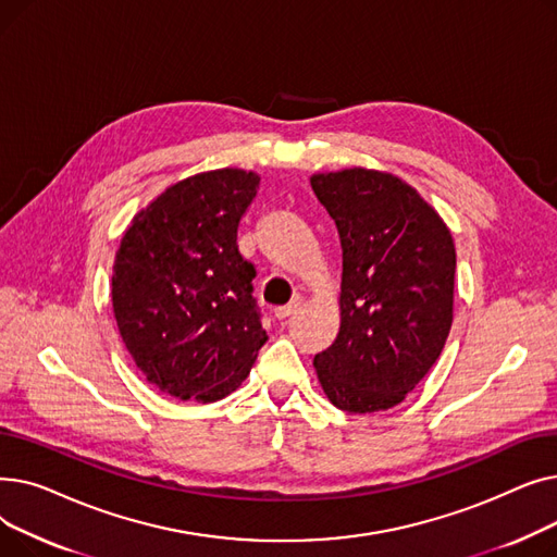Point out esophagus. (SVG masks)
<instances>
[{"mask_svg":"<svg viewBox=\"0 0 557 557\" xmlns=\"http://www.w3.org/2000/svg\"><path fill=\"white\" fill-rule=\"evenodd\" d=\"M300 309V300L296 298L294 302H290V305H286V307H280V309H275V318L277 320H286L288 315H294L296 311Z\"/></svg>","mask_w":557,"mask_h":557,"instance_id":"34e87169","label":"esophagus"}]
</instances>
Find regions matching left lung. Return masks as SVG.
Returning a JSON list of instances; mask_svg holds the SVG:
<instances>
[{"mask_svg": "<svg viewBox=\"0 0 557 557\" xmlns=\"http://www.w3.org/2000/svg\"><path fill=\"white\" fill-rule=\"evenodd\" d=\"M309 181L343 250L341 330L313 357L318 382L341 411H386L422 382L449 336L451 232L393 173L355 166Z\"/></svg>", "mask_w": 557, "mask_h": 557, "instance_id": "obj_1", "label": "left lung"}]
</instances>
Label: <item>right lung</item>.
Returning a JSON list of instances; mask_svg holds the SVG:
<instances>
[{
	"mask_svg": "<svg viewBox=\"0 0 557 557\" xmlns=\"http://www.w3.org/2000/svg\"><path fill=\"white\" fill-rule=\"evenodd\" d=\"M259 175L214 169L166 187L124 232L112 311L146 382L210 404L242 386L267 343L252 298L255 267L237 246Z\"/></svg>",
	"mask_w": 557,
	"mask_h": 557,
	"instance_id": "1",
	"label": "right lung"
}]
</instances>
